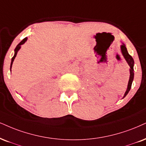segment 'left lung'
<instances>
[{
    "label": "left lung",
    "instance_id": "1",
    "mask_svg": "<svg viewBox=\"0 0 146 146\" xmlns=\"http://www.w3.org/2000/svg\"><path fill=\"white\" fill-rule=\"evenodd\" d=\"M120 50H121V53L123 54L124 58L125 59L126 62H127V64L130 67V69H129V72H130V76H129V82H128V85H127V89L126 90L125 95H124L123 98H125L127 95L128 94L129 91H130L131 88V85H132V82L133 81V78H134V60L133 59V57L129 55L128 51H127V48H126L125 44L123 42V44L120 46Z\"/></svg>",
    "mask_w": 146,
    "mask_h": 146
}]
</instances>
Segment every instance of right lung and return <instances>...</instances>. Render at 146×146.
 <instances>
[{"mask_svg":"<svg viewBox=\"0 0 146 146\" xmlns=\"http://www.w3.org/2000/svg\"><path fill=\"white\" fill-rule=\"evenodd\" d=\"M27 40H28V38H27V37H26V38H25L24 39H23V40H21V42H19V44H17V46H16L15 48V50H14V51H15V53H14V55H13V57H12V59H11V66H10V70H11V68H12V65H13V61H14V59H15V57H16V55H17V52L19 51V50L20 49V48H21V46L22 45V44H24V43L26 42V41H27Z\"/></svg>","mask_w":146,"mask_h":146,"instance_id":"add662e5","label":"right lung"}]
</instances>
